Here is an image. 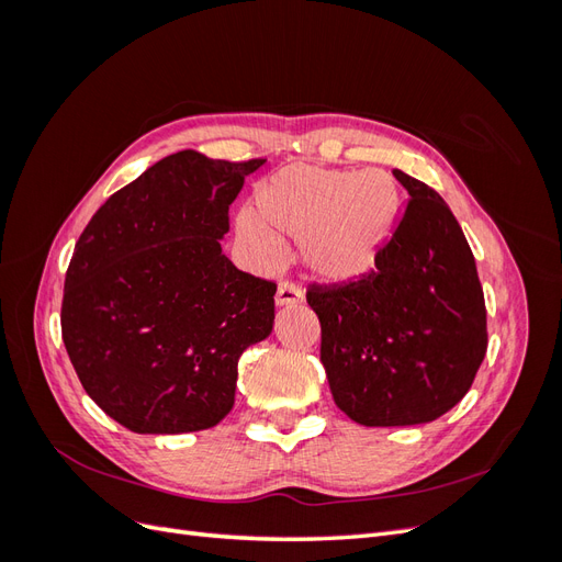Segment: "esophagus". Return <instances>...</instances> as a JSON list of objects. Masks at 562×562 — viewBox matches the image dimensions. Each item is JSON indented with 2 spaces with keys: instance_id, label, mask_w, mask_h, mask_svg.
Wrapping results in <instances>:
<instances>
[{
  "instance_id": "34e87169",
  "label": "esophagus",
  "mask_w": 562,
  "mask_h": 562,
  "mask_svg": "<svg viewBox=\"0 0 562 562\" xmlns=\"http://www.w3.org/2000/svg\"><path fill=\"white\" fill-rule=\"evenodd\" d=\"M302 291L293 281H281L279 291H277V307H295V304L302 302Z\"/></svg>"
}]
</instances>
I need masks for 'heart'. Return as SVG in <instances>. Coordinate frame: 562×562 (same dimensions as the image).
<instances>
[{"label": "heart", "mask_w": 562, "mask_h": 562, "mask_svg": "<svg viewBox=\"0 0 562 562\" xmlns=\"http://www.w3.org/2000/svg\"><path fill=\"white\" fill-rule=\"evenodd\" d=\"M396 178L382 168L337 171L285 166L255 192V211L236 217V232L260 255L274 252L277 236H300V258L314 277L345 283L375 262L398 213Z\"/></svg>", "instance_id": "b5f03b06"}]
</instances>
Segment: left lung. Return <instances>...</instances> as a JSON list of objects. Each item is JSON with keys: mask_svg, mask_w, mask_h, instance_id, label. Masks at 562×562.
Returning <instances> with one entry per match:
<instances>
[{"mask_svg": "<svg viewBox=\"0 0 562 562\" xmlns=\"http://www.w3.org/2000/svg\"><path fill=\"white\" fill-rule=\"evenodd\" d=\"M394 176L411 199L375 267L307 291L333 398L363 427L446 415L467 396L487 351L483 285L462 227L429 184Z\"/></svg>", "mask_w": 562, "mask_h": 562, "instance_id": "8db88e82", "label": "left lung"}]
</instances>
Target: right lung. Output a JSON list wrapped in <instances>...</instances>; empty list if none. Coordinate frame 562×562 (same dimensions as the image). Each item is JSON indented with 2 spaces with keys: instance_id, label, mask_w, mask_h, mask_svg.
<instances>
[{
  "instance_id": "right-lung-1",
  "label": "right lung",
  "mask_w": 562,
  "mask_h": 562,
  "mask_svg": "<svg viewBox=\"0 0 562 562\" xmlns=\"http://www.w3.org/2000/svg\"><path fill=\"white\" fill-rule=\"evenodd\" d=\"M265 159L182 149L114 192L81 232L60 328L87 394L135 434L211 429L234 405L239 356L274 326L277 283L217 239Z\"/></svg>"
}]
</instances>
